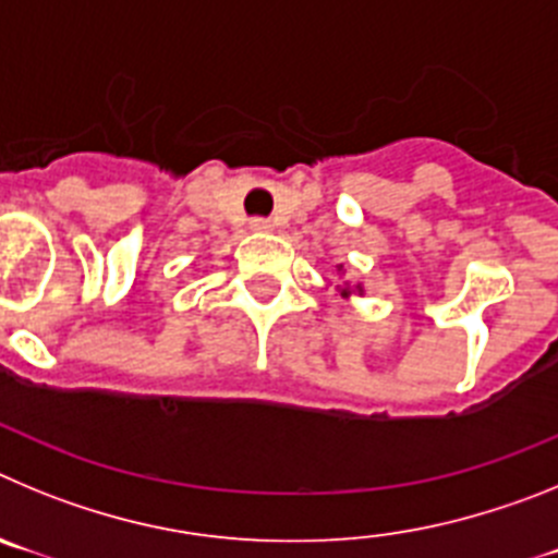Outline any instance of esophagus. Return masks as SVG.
Masks as SVG:
<instances>
[{
	"label": "esophagus",
	"instance_id": "34e87169",
	"mask_svg": "<svg viewBox=\"0 0 558 558\" xmlns=\"http://www.w3.org/2000/svg\"><path fill=\"white\" fill-rule=\"evenodd\" d=\"M251 229H254V231H270V229H274V223H270L268 218H251Z\"/></svg>",
	"mask_w": 558,
	"mask_h": 558
}]
</instances>
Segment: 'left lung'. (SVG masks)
Returning a JSON list of instances; mask_svg holds the SVG:
<instances>
[{
  "instance_id": "obj_1",
  "label": "left lung",
  "mask_w": 558,
  "mask_h": 558,
  "mask_svg": "<svg viewBox=\"0 0 558 558\" xmlns=\"http://www.w3.org/2000/svg\"><path fill=\"white\" fill-rule=\"evenodd\" d=\"M338 270H340V268H338ZM357 290H360V288H357ZM349 293H352V290H349V288H347V290H343V295H349Z\"/></svg>"
}]
</instances>
